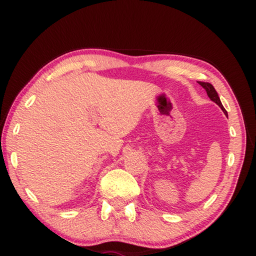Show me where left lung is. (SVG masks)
<instances>
[{
	"mask_svg": "<svg viewBox=\"0 0 256 256\" xmlns=\"http://www.w3.org/2000/svg\"><path fill=\"white\" fill-rule=\"evenodd\" d=\"M198 84L202 87V88H205L206 93H208V96L210 99H211V100L213 101V102H216V104H218V106H219L220 108H222V110L226 113L225 108H224V106L222 104V101H220V99H219V96H218V93H216V90H214V87H213L210 82H198ZM226 114H227V113H226Z\"/></svg>",
	"mask_w": 256,
	"mask_h": 256,
	"instance_id": "8db88e82",
	"label": "left lung"
}]
</instances>
